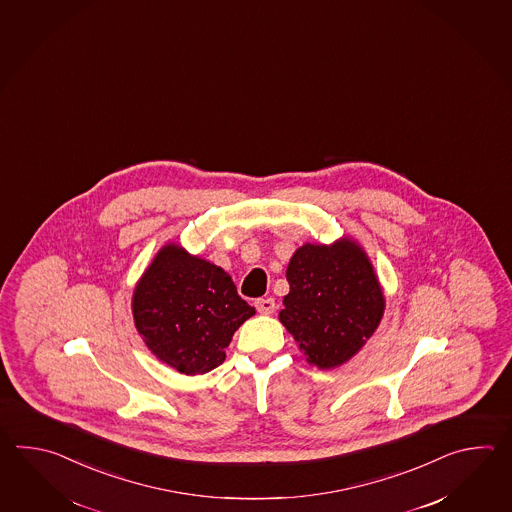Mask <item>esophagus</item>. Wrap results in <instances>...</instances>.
I'll list each match as a JSON object with an SVG mask.
<instances>
[{
    "mask_svg": "<svg viewBox=\"0 0 512 512\" xmlns=\"http://www.w3.org/2000/svg\"><path fill=\"white\" fill-rule=\"evenodd\" d=\"M254 305H256V309L260 311L261 315H272L274 309H276V304H274L272 298H260V300L254 302Z\"/></svg>",
    "mask_w": 512,
    "mask_h": 512,
    "instance_id": "esophagus-1",
    "label": "esophagus"
}]
</instances>
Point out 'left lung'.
Instances as JSON below:
<instances>
[{
  "mask_svg": "<svg viewBox=\"0 0 512 512\" xmlns=\"http://www.w3.org/2000/svg\"><path fill=\"white\" fill-rule=\"evenodd\" d=\"M285 276L289 294L278 318L318 370L353 359L381 324L386 298L359 241L342 236L331 245L304 243Z\"/></svg>",
  "mask_w": 512,
  "mask_h": 512,
  "instance_id": "left-lung-1",
  "label": "left lung"
}]
</instances>
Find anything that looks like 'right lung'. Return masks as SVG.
Masks as SVG:
<instances>
[{
  "instance_id": "1",
  "label": "right lung",
  "mask_w": 512,
  "mask_h": 512,
  "mask_svg": "<svg viewBox=\"0 0 512 512\" xmlns=\"http://www.w3.org/2000/svg\"><path fill=\"white\" fill-rule=\"evenodd\" d=\"M131 313L157 359L183 375L218 368L236 329L256 315L229 272L168 241L135 283Z\"/></svg>"
}]
</instances>
